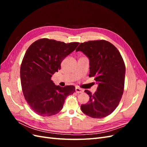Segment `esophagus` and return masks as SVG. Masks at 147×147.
<instances>
[{
	"instance_id": "1",
	"label": "esophagus",
	"mask_w": 147,
	"mask_h": 147,
	"mask_svg": "<svg viewBox=\"0 0 147 147\" xmlns=\"http://www.w3.org/2000/svg\"><path fill=\"white\" fill-rule=\"evenodd\" d=\"M75 92H76L77 93H81L83 92V90H81V89L79 88H75Z\"/></svg>"
}]
</instances>
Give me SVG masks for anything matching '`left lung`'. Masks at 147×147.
I'll return each mask as SVG.
<instances>
[{"label": "left lung", "mask_w": 147, "mask_h": 147, "mask_svg": "<svg viewBox=\"0 0 147 147\" xmlns=\"http://www.w3.org/2000/svg\"><path fill=\"white\" fill-rule=\"evenodd\" d=\"M81 51L90 59V77L98 83L94 94L85 90L90 96L86 104L81 105L82 112L94 118H102L112 113L122 97L126 67L118 49L104 40L81 43L76 51Z\"/></svg>", "instance_id": "obj_1"}]
</instances>
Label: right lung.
I'll return each instance as SVG.
<instances>
[{
	"label": "right lung",
	"instance_id": "add662e5",
	"mask_svg": "<svg viewBox=\"0 0 147 147\" xmlns=\"http://www.w3.org/2000/svg\"><path fill=\"white\" fill-rule=\"evenodd\" d=\"M79 43L44 38L34 42L26 51L20 68L21 83L24 98L35 113L43 117L57 114L66 97L74 93V86H56L51 78Z\"/></svg>",
	"mask_w": 147,
	"mask_h": 147
}]
</instances>
